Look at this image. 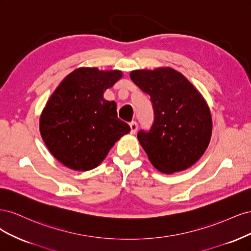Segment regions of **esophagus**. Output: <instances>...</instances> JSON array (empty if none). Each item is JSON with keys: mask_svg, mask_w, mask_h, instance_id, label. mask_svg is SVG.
I'll use <instances>...</instances> for the list:
<instances>
[{"mask_svg": "<svg viewBox=\"0 0 251 251\" xmlns=\"http://www.w3.org/2000/svg\"><path fill=\"white\" fill-rule=\"evenodd\" d=\"M130 127H131V134H135L137 132V128H138V125L137 123H135V121H132L130 124Z\"/></svg>", "mask_w": 251, "mask_h": 251, "instance_id": "esophagus-1", "label": "esophagus"}]
</instances>
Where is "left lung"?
<instances>
[{
	"instance_id": "obj_1",
	"label": "left lung",
	"mask_w": 251,
	"mask_h": 251,
	"mask_svg": "<svg viewBox=\"0 0 251 251\" xmlns=\"http://www.w3.org/2000/svg\"><path fill=\"white\" fill-rule=\"evenodd\" d=\"M130 77L151 96L155 119L138 140L150 162L163 174L194 165L206 151L212 132L208 104L184 75L170 67L134 70Z\"/></svg>"
}]
</instances>
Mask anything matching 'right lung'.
<instances>
[{
  "label": "right lung",
  "mask_w": 251,
  "mask_h": 251,
  "mask_svg": "<svg viewBox=\"0 0 251 251\" xmlns=\"http://www.w3.org/2000/svg\"><path fill=\"white\" fill-rule=\"evenodd\" d=\"M119 70L81 67L60 81L40 117V132L56 160L74 171L95 169L131 131L117 117V104L104 91L123 77Z\"/></svg>",
  "instance_id": "1"
}]
</instances>
